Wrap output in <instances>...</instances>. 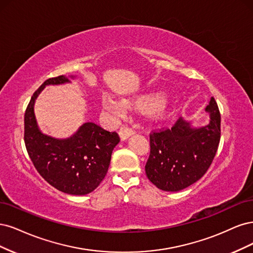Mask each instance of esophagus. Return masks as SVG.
Segmentation results:
<instances>
[{"mask_svg": "<svg viewBox=\"0 0 253 253\" xmlns=\"http://www.w3.org/2000/svg\"><path fill=\"white\" fill-rule=\"evenodd\" d=\"M133 133H134V129L129 127L128 125H123L120 129V136L122 140H126L129 135H131Z\"/></svg>", "mask_w": 253, "mask_h": 253, "instance_id": "esophagus-1", "label": "esophagus"}]
</instances>
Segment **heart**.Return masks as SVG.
Masks as SVG:
<instances>
[{
    "mask_svg": "<svg viewBox=\"0 0 253 253\" xmlns=\"http://www.w3.org/2000/svg\"><path fill=\"white\" fill-rule=\"evenodd\" d=\"M102 104H103L104 109L113 113L115 116L124 117L127 112L126 104H129V103L120 102L112 99V97H110L109 95H104ZM166 104L167 102L164 97H156V99L143 100L138 103V106H140L141 108H146L150 113L156 115V113H161L162 111H164V109L166 108Z\"/></svg>",
    "mask_w": 253,
    "mask_h": 253,
    "instance_id": "1",
    "label": "heart"
}]
</instances>
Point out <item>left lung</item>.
<instances>
[{
    "mask_svg": "<svg viewBox=\"0 0 253 253\" xmlns=\"http://www.w3.org/2000/svg\"><path fill=\"white\" fill-rule=\"evenodd\" d=\"M206 110L210 123L199 129L178 119L171 128L152 130L146 175L159 189L178 191L199 181L212 163L221 140V113L214 97Z\"/></svg>",
    "mask_w": 253,
    "mask_h": 253,
    "instance_id": "8db88e82",
    "label": "left lung"
}]
</instances>
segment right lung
I'll return each mask as SVG.
<instances>
[{"label": "right lung", "mask_w": 253, "mask_h": 253, "mask_svg": "<svg viewBox=\"0 0 253 253\" xmlns=\"http://www.w3.org/2000/svg\"><path fill=\"white\" fill-rule=\"evenodd\" d=\"M65 82L68 79L64 76L48 79L31 96L24 116V142L32 164L47 183L62 192L83 195L104 180L120 136L91 122L67 140L41 133L34 112L37 96L46 85Z\"/></svg>", "instance_id": "obj_1"}]
</instances>
